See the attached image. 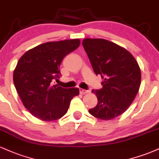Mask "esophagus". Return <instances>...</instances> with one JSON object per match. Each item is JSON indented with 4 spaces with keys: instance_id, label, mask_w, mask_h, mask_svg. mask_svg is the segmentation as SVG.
I'll return each instance as SVG.
<instances>
[{
    "instance_id": "34e87169",
    "label": "esophagus",
    "mask_w": 159,
    "mask_h": 159,
    "mask_svg": "<svg viewBox=\"0 0 159 159\" xmlns=\"http://www.w3.org/2000/svg\"><path fill=\"white\" fill-rule=\"evenodd\" d=\"M79 91H80V93L82 94V95L86 94V93H90V91H89V90H84V89H81V88L79 89Z\"/></svg>"
}]
</instances>
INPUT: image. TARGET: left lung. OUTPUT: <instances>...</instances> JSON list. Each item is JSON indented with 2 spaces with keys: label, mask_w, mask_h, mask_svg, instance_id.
I'll use <instances>...</instances> for the list:
<instances>
[{
  "label": "left lung",
  "mask_w": 159,
  "mask_h": 159,
  "mask_svg": "<svg viewBox=\"0 0 159 159\" xmlns=\"http://www.w3.org/2000/svg\"><path fill=\"white\" fill-rule=\"evenodd\" d=\"M82 45L95 74L104 78L102 88L92 90L98 103L89 113L100 120L114 119L129 108L138 94L139 65L129 51L108 40L86 38Z\"/></svg>",
  "instance_id": "8db88e82"
}]
</instances>
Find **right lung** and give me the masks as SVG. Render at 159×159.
Here are the masks:
<instances>
[{
  "label": "right lung",
  "instance_id": "obj_1",
  "mask_svg": "<svg viewBox=\"0 0 159 159\" xmlns=\"http://www.w3.org/2000/svg\"><path fill=\"white\" fill-rule=\"evenodd\" d=\"M79 39L48 42L34 47L20 57L13 72V82L24 106L43 121H53L66 114L79 89L53 84L60 77L63 58L78 48Z\"/></svg>",
  "mask_w": 159,
  "mask_h": 159
}]
</instances>
